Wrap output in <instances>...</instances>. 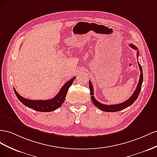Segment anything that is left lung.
I'll return each instance as SVG.
<instances>
[{
    "instance_id": "1",
    "label": "left lung",
    "mask_w": 157,
    "mask_h": 157,
    "mask_svg": "<svg viewBox=\"0 0 157 157\" xmlns=\"http://www.w3.org/2000/svg\"><path fill=\"white\" fill-rule=\"evenodd\" d=\"M129 46H130L133 49H135V50H137L138 51V48L135 45H133V44H129ZM138 56H139V52H137V58H138ZM138 66H139V68H140V71H141V74H140V80H139V83L137 84V88L135 90V91H134L133 95L130 97V98H129V99H128L127 101H126L125 102H122V103L113 105H106L102 104V103H101V102L97 101L93 96V95H94L93 87L92 86L91 82L89 81V89H90V95H91V100H92V102H93V103L94 104V105L96 106L97 108L101 109L102 111L112 112V113H114V112L120 111V110H122L124 109L127 108V107L129 106L130 105H132L133 103V102L136 101V100L137 98L139 95H140V93L141 91V85H142V83H143V79L142 68H141L140 64L139 63V62H138Z\"/></svg>"
}]
</instances>
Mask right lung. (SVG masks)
I'll return each mask as SVG.
<instances>
[{
  "mask_svg": "<svg viewBox=\"0 0 157 157\" xmlns=\"http://www.w3.org/2000/svg\"><path fill=\"white\" fill-rule=\"evenodd\" d=\"M75 76L67 82L60 89L57 95L48 100H29L20 95L14 89V92L19 101L27 107L39 112H51L55 110L63 104L69 87L73 83Z\"/></svg>",
  "mask_w": 157,
  "mask_h": 157,
  "instance_id": "1",
  "label": "right lung"
}]
</instances>
